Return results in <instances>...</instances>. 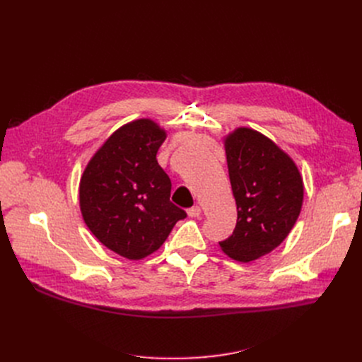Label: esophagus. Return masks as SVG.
I'll use <instances>...</instances> for the list:
<instances>
[{"instance_id":"1","label":"esophagus","mask_w":362,"mask_h":362,"mask_svg":"<svg viewBox=\"0 0 362 362\" xmlns=\"http://www.w3.org/2000/svg\"><path fill=\"white\" fill-rule=\"evenodd\" d=\"M186 213H187L189 217H198V216L201 214V206L194 205V206H191V208H187Z\"/></svg>"}]
</instances>
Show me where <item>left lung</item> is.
<instances>
[{
  "label": "left lung",
  "mask_w": 362,
  "mask_h": 362,
  "mask_svg": "<svg viewBox=\"0 0 362 362\" xmlns=\"http://www.w3.org/2000/svg\"><path fill=\"white\" fill-rule=\"evenodd\" d=\"M224 148L238 221L232 236L218 243L226 255L250 262L288 238L300 213L303 183L293 160L254 129L238 127Z\"/></svg>",
  "instance_id": "left-lung-1"
}]
</instances>
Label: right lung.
<instances>
[{"label":"right lung","instance_id":"obj_1","mask_svg":"<svg viewBox=\"0 0 362 362\" xmlns=\"http://www.w3.org/2000/svg\"><path fill=\"white\" fill-rule=\"evenodd\" d=\"M165 136L149 119L130 122L95 152L81 179V211L89 230L127 259L156 252L186 217L170 201L171 182L157 161Z\"/></svg>","mask_w":362,"mask_h":362}]
</instances>
